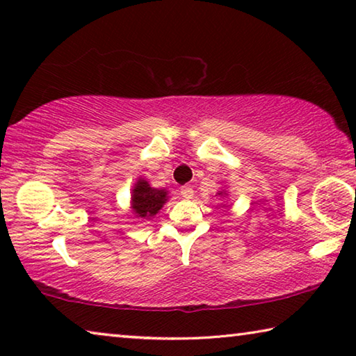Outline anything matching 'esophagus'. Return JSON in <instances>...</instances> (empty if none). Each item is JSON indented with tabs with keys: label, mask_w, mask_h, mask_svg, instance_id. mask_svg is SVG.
Instances as JSON below:
<instances>
[{
	"label": "esophagus",
	"mask_w": 356,
	"mask_h": 356,
	"mask_svg": "<svg viewBox=\"0 0 356 356\" xmlns=\"http://www.w3.org/2000/svg\"><path fill=\"white\" fill-rule=\"evenodd\" d=\"M193 193H195V191H193V188L188 185H185V186H182V188H180V195H182L184 197H191Z\"/></svg>",
	"instance_id": "1"
}]
</instances>
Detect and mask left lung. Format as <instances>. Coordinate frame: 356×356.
<instances>
[{"mask_svg":"<svg viewBox=\"0 0 356 356\" xmlns=\"http://www.w3.org/2000/svg\"><path fill=\"white\" fill-rule=\"evenodd\" d=\"M218 195H221V193H218Z\"/></svg>","mask_w":356,"mask_h":356,"instance_id":"8db88e82","label":"left lung"}]
</instances>
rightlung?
<instances>
[{
	"label": "right lung",
	"mask_w": 356,
	"mask_h": 356,
	"mask_svg": "<svg viewBox=\"0 0 356 356\" xmlns=\"http://www.w3.org/2000/svg\"><path fill=\"white\" fill-rule=\"evenodd\" d=\"M166 201V191L152 188L146 180H138L134 188V210L140 218H150L161 209Z\"/></svg>",
	"instance_id": "1"
}]
</instances>
